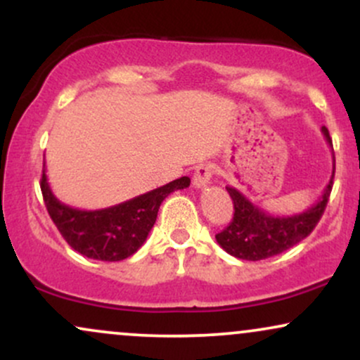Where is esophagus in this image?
Returning a JSON list of instances; mask_svg holds the SVG:
<instances>
[{"label":"esophagus","mask_w":360,"mask_h":360,"mask_svg":"<svg viewBox=\"0 0 360 360\" xmlns=\"http://www.w3.org/2000/svg\"><path fill=\"white\" fill-rule=\"evenodd\" d=\"M213 172L214 169L212 164H201V166L196 167V171H194V176H193V184L194 188H205V186L210 184V179L213 177Z\"/></svg>","instance_id":"obj_1"}]
</instances>
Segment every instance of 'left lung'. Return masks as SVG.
<instances>
[{"mask_svg": "<svg viewBox=\"0 0 360 360\" xmlns=\"http://www.w3.org/2000/svg\"><path fill=\"white\" fill-rule=\"evenodd\" d=\"M321 131L333 150L328 130L321 127ZM333 176H335V157H333L332 177L316 203L307 212L289 214V217H278L264 212L257 205L247 200L238 189L226 186V191L233 201L235 213L229 226L214 235L217 242L230 255L243 260H264L283 254L284 250L291 249L292 245L307 238L320 221L332 191Z\"/></svg>", "mask_w": 360, "mask_h": 360, "instance_id": "8db88e82", "label": "left lung"}]
</instances>
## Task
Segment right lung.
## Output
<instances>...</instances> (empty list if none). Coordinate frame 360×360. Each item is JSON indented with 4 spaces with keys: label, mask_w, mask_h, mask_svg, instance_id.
Segmentation results:
<instances>
[{
    "label": "right lung",
    "mask_w": 360,
    "mask_h": 360,
    "mask_svg": "<svg viewBox=\"0 0 360 360\" xmlns=\"http://www.w3.org/2000/svg\"><path fill=\"white\" fill-rule=\"evenodd\" d=\"M188 176L166 186L103 210H77L53 196L44 174L40 179L45 206L65 242L84 257L117 262L134 255L147 240L157 220L160 203L171 193L188 188Z\"/></svg>",
    "instance_id": "add662e5"
}]
</instances>
